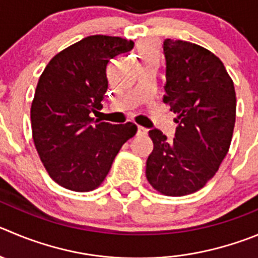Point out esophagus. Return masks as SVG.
Listing matches in <instances>:
<instances>
[{"instance_id":"1","label":"esophagus","mask_w":258,"mask_h":258,"mask_svg":"<svg viewBox=\"0 0 258 258\" xmlns=\"http://www.w3.org/2000/svg\"><path fill=\"white\" fill-rule=\"evenodd\" d=\"M148 134V128L143 126H137V135H146Z\"/></svg>"}]
</instances>
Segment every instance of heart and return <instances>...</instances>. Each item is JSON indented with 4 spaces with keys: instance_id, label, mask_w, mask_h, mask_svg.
<instances>
[{
    "instance_id": "obj_1",
    "label": "heart",
    "mask_w": 258,
    "mask_h": 258,
    "mask_svg": "<svg viewBox=\"0 0 258 258\" xmlns=\"http://www.w3.org/2000/svg\"><path fill=\"white\" fill-rule=\"evenodd\" d=\"M153 56H158V50H156V48L154 45H144V47H141L139 49V57H140V59H145Z\"/></svg>"
}]
</instances>
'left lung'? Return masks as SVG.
Wrapping results in <instances>:
<instances>
[{
    "instance_id": "8db88e82",
    "label": "left lung",
    "mask_w": 258,
    "mask_h": 258,
    "mask_svg": "<svg viewBox=\"0 0 258 258\" xmlns=\"http://www.w3.org/2000/svg\"><path fill=\"white\" fill-rule=\"evenodd\" d=\"M164 103L177 114L175 137L158 128L146 162L149 183L167 196H184L205 186L229 150L235 123L234 84L210 50L184 40L165 39Z\"/></svg>"
}]
</instances>
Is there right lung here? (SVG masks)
Returning a JSON list of instances; mask_svg holds the SVG:
<instances>
[{
  "label": "right lung",
  "mask_w": 258,
  "mask_h": 258,
  "mask_svg": "<svg viewBox=\"0 0 258 258\" xmlns=\"http://www.w3.org/2000/svg\"><path fill=\"white\" fill-rule=\"evenodd\" d=\"M132 40L90 35L53 57L40 75L30 119L33 140L48 174L59 186L88 192L102 183L136 124L91 117L103 108L110 58L130 52Z\"/></svg>",
  "instance_id": "add662e5"
}]
</instances>
